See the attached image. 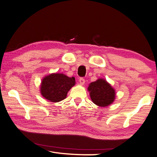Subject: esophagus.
<instances>
[{
	"instance_id": "obj_1",
	"label": "esophagus",
	"mask_w": 157,
	"mask_h": 157,
	"mask_svg": "<svg viewBox=\"0 0 157 157\" xmlns=\"http://www.w3.org/2000/svg\"><path fill=\"white\" fill-rule=\"evenodd\" d=\"M79 83H80V84H82V85H84L85 84V79L82 78L79 79Z\"/></svg>"
}]
</instances>
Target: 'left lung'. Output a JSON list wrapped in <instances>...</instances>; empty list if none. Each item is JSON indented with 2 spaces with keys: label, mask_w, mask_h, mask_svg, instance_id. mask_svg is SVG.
Masks as SVG:
<instances>
[{
  "label": "left lung",
  "mask_w": 157,
  "mask_h": 157,
  "mask_svg": "<svg viewBox=\"0 0 157 157\" xmlns=\"http://www.w3.org/2000/svg\"><path fill=\"white\" fill-rule=\"evenodd\" d=\"M88 90L91 100L98 106H108L115 99V90L103 78H99L95 82H91L88 85Z\"/></svg>",
  "instance_id": "obj_1"
}]
</instances>
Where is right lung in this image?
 I'll return each instance as SVG.
<instances>
[{
	"label": "right lung",
	"instance_id": "1",
	"mask_svg": "<svg viewBox=\"0 0 157 157\" xmlns=\"http://www.w3.org/2000/svg\"><path fill=\"white\" fill-rule=\"evenodd\" d=\"M75 84V78L63 73H53L42 79L40 91L42 96L51 102H59L67 98L69 90Z\"/></svg>",
	"mask_w": 157,
	"mask_h": 157
}]
</instances>
